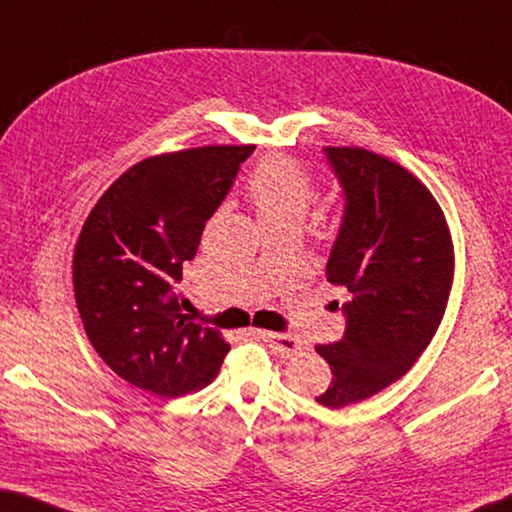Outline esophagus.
<instances>
[{"instance_id":"esophagus-1","label":"esophagus","mask_w":512,"mask_h":512,"mask_svg":"<svg viewBox=\"0 0 512 512\" xmlns=\"http://www.w3.org/2000/svg\"><path fill=\"white\" fill-rule=\"evenodd\" d=\"M262 339L271 345L275 352H280L282 357H296V354L302 350V341H298L296 336L291 334H277V332H257Z\"/></svg>"}]
</instances>
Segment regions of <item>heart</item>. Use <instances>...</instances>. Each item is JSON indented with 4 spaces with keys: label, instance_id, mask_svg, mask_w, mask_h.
<instances>
[{
    "label": "heart",
    "instance_id": "obj_1",
    "mask_svg": "<svg viewBox=\"0 0 512 512\" xmlns=\"http://www.w3.org/2000/svg\"><path fill=\"white\" fill-rule=\"evenodd\" d=\"M246 194L255 205L259 221L302 225L318 194L311 173L289 155H268L257 164L246 183Z\"/></svg>",
    "mask_w": 512,
    "mask_h": 512
}]
</instances>
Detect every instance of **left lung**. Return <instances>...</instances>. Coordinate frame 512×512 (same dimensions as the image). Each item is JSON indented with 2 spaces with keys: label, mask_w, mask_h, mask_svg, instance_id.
<instances>
[{
  "label": "left lung",
  "mask_w": 512,
  "mask_h": 512,
  "mask_svg": "<svg viewBox=\"0 0 512 512\" xmlns=\"http://www.w3.org/2000/svg\"><path fill=\"white\" fill-rule=\"evenodd\" d=\"M345 216L327 262L343 287L348 327L316 345L332 368L318 404L341 409L384 391L427 350L454 282V241L443 207L402 164L361 146H327Z\"/></svg>",
  "instance_id": "left-lung-1"
}]
</instances>
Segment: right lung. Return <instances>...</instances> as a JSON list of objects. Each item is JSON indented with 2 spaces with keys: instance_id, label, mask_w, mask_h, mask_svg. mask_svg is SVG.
<instances>
[{
  "instance_id": "obj_1",
  "label": "right lung",
  "mask_w": 512,
  "mask_h": 512,
  "mask_svg": "<svg viewBox=\"0 0 512 512\" xmlns=\"http://www.w3.org/2000/svg\"><path fill=\"white\" fill-rule=\"evenodd\" d=\"M255 144H212L133 164L92 207L72 259L76 309L106 366L178 397L219 375L230 343L192 323L173 284Z\"/></svg>"
}]
</instances>
